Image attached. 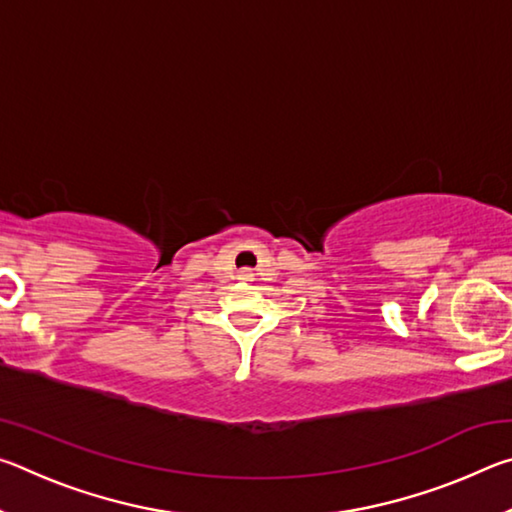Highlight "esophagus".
<instances>
[{"mask_svg":"<svg viewBox=\"0 0 512 512\" xmlns=\"http://www.w3.org/2000/svg\"><path fill=\"white\" fill-rule=\"evenodd\" d=\"M239 275H241V277H244V280H246V277H253V273H250V271H248V268H244V271H239Z\"/></svg>","mask_w":512,"mask_h":512,"instance_id":"obj_1","label":"esophagus"}]
</instances>
